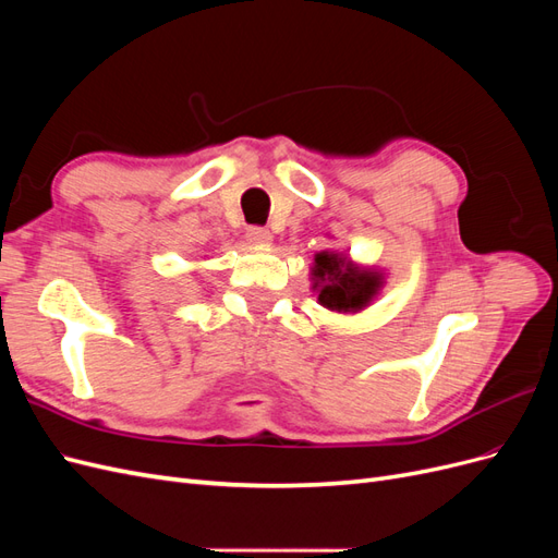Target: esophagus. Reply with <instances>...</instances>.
Wrapping results in <instances>:
<instances>
[{
  "label": "esophagus",
  "instance_id": "34e87169",
  "mask_svg": "<svg viewBox=\"0 0 558 558\" xmlns=\"http://www.w3.org/2000/svg\"><path fill=\"white\" fill-rule=\"evenodd\" d=\"M246 242L251 246H269V244H272V234H269V230H263V228H248Z\"/></svg>",
  "mask_w": 558,
  "mask_h": 558
}]
</instances>
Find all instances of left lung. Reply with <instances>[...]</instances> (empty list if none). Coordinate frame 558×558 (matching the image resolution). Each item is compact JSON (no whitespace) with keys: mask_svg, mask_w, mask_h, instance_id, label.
<instances>
[{"mask_svg":"<svg viewBox=\"0 0 558 558\" xmlns=\"http://www.w3.org/2000/svg\"><path fill=\"white\" fill-rule=\"evenodd\" d=\"M384 275L353 265L340 251H318L312 265V291L330 312L356 314L377 298Z\"/></svg>","mask_w":558,"mask_h":558,"instance_id":"1","label":"left lung"}]
</instances>
